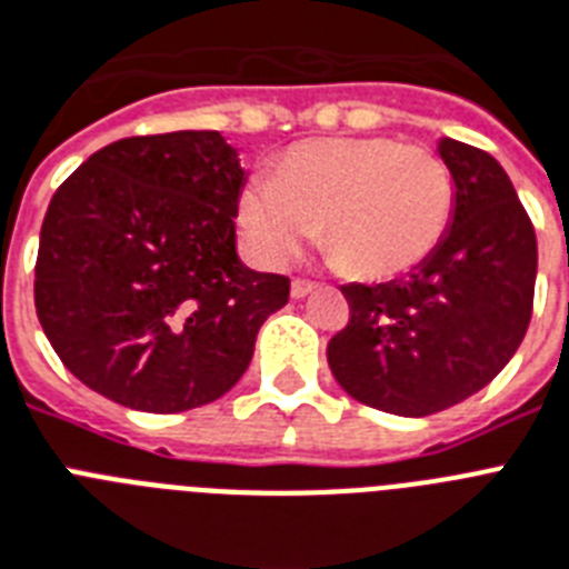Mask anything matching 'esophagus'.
I'll list each match as a JSON object with an SVG mask.
<instances>
[{
  "mask_svg": "<svg viewBox=\"0 0 569 569\" xmlns=\"http://www.w3.org/2000/svg\"><path fill=\"white\" fill-rule=\"evenodd\" d=\"M313 288H317L313 281H308V279H293V281H290V296H293V299H302V296L311 293Z\"/></svg>",
  "mask_w": 569,
  "mask_h": 569,
  "instance_id": "34e87169",
  "label": "esophagus"
}]
</instances>
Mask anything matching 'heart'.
I'll list each match as a JSON object with an SVG mask.
<instances>
[{"label":"heart","mask_w":569,"mask_h":569,"mask_svg":"<svg viewBox=\"0 0 569 569\" xmlns=\"http://www.w3.org/2000/svg\"><path fill=\"white\" fill-rule=\"evenodd\" d=\"M457 211L450 168L425 144L380 136H331L293 144L276 177H250L238 229L261 267H284L322 234L351 273H407L439 250Z\"/></svg>","instance_id":"1"}]
</instances>
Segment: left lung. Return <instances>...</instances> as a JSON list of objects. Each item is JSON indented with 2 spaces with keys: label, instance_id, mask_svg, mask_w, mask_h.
<instances>
[{
  "label": "left lung",
  "instance_id": "left-lung-1",
  "mask_svg": "<svg viewBox=\"0 0 569 569\" xmlns=\"http://www.w3.org/2000/svg\"><path fill=\"white\" fill-rule=\"evenodd\" d=\"M439 157L457 186L445 241L407 279L342 284L349 322L328 342L355 401L410 419L497 378L527 335L538 273L532 220L500 162L448 136Z\"/></svg>",
  "mask_w": 569,
  "mask_h": 569
}]
</instances>
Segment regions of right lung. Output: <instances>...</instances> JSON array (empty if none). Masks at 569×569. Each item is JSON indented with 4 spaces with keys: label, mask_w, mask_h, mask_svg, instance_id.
Wrapping results in <instances>:
<instances>
[{
    "label": "right lung",
    "mask_w": 569,
    "mask_h": 569,
    "mask_svg": "<svg viewBox=\"0 0 569 569\" xmlns=\"http://www.w3.org/2000/svg\"><path fill=\"white\" fill-rule=\"evenodd\" d=\"M218 130L130 136L96 150L51 197L34 305L51 349L98 396L142 412L218 401L290 279L234 252L243 189Z\"/></svg>",
    "instance_id": "add662e5"
}]
</instances>
